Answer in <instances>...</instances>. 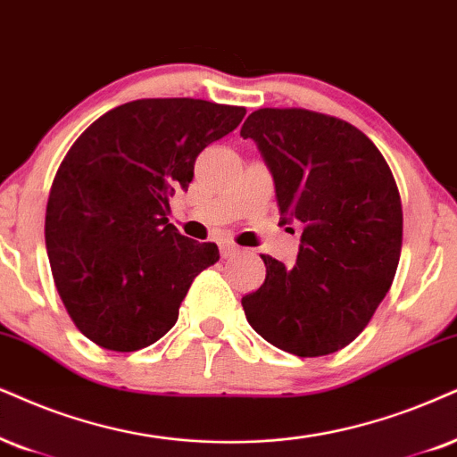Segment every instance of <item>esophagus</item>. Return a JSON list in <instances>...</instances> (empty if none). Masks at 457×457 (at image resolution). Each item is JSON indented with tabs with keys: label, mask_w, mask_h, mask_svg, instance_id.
Instances as JSON below:
<instances>
[{
	"label": "esophagus",
	"mask_w": 457,
	"mask_h": 457,
	"mask_svg": "<svg viewBox=\"0 0 457 457\" xmlns=\"http://www.w3.org/2000/svg\"><path fill=\"white\" fill-rule=\"evenodd\" d=\"M219 248H221V257H223V259H228V257H234L236 253L240 251V248L236 246L232 240H223L221 245H219Z\"/></svg>",
	"instance_id": "obj_1"
}]
</instances>
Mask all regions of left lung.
I'll return each mask as SVG.
<instances>
[{
    "label": "left lung",
    "mask_w": 457,
    "mask_h": 457,
    "mask_svg": "<svg viewBox=\"0 0 457 457\" xmlns=\"http://www.w3.org/2000/svg\"><path fill=\"white\" fill-rule=\"evenodd\" d=\"M268 162L282 221L303 225L291 270L262 255L265 280L242 297L265 342L312 358L354 342L395 280L403 204L365 132L310 109H257L242 124Z\"/></svg>",
    "instance_id": "1"
}]
</instances>
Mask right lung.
Listing matches in <instances>:
<instances>
[{
  "mask_svg": "<svg viewBox=\"0 0 457 457\" xmlns=\"http://www.w3.org/2000/svg\"><path fill=\"white\" fill-rule=\"evenodd\" d=\"M246 109L202 99H138L92 122L62 158L46 206V248L75 327L113 352L170 331L195 276L219 262L215 242L169 223L170 195Z\"/></svg>",
  "mask_w": 457,
  "mask_h": 457,
  "instance_id": "right-lung-1",
  "label": "right lung"
}]
</instances>
